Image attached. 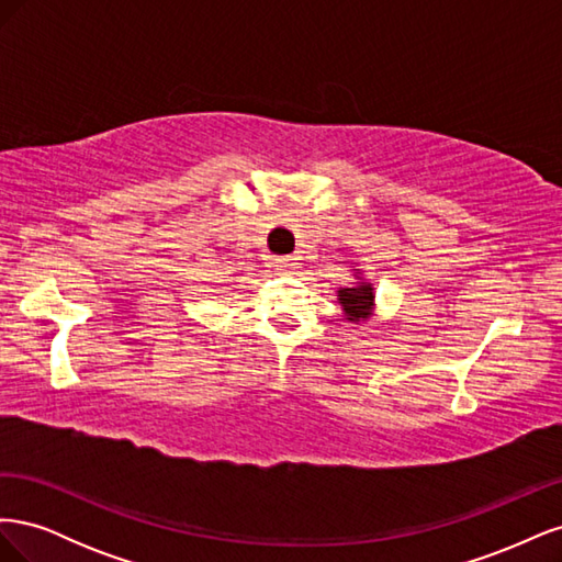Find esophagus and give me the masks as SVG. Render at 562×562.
Listing matches in <instances>:
<instances>
[{
  "instance_id": "obj_1",
  "label": "esophagus",
  "mask_w": 562,
  "mask_h": 562,
  "mask_svg": "<svg viewBox=\"0 0 562 562\" xmlns=\"http://www.w3.org/2000/svg\"><path fill=\"white\" fill-rule=\"evenodd\" d=\"M274 265H277L279 271H293L297 267V260L295 258H288V255H285V258H277Z\"/></svg>"
}]
</instances>
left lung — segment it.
<instances>
[{
    "label": "left lung",
    "mask_w": 562,
    "mask_h": 562,
    "mask_svg": "<svg viewBox=\"0 0 562 562\" xmlns=\"http://www.w3.org/2000/svg\"><path fill=\"white\" fill-rule=\"evenodd\" d=\"M353 277L359 281L349 288H339L337 300L342 304L347 321L359 323L370 318V314L375 312V288L361 277V269H353Z\"/></svg>",
    "instance_id": "1"
}]
</instances>
